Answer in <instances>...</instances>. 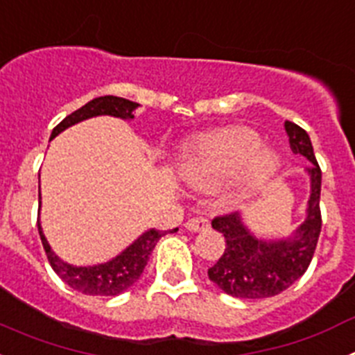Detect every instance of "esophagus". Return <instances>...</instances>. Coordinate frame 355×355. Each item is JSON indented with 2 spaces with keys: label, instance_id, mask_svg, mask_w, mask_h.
<instances>
[{
  "label": "esophagus",
  "instance_id": "esophagus-1",
  "mask_svg": "<svg viewBox=\"0 0 355 355\" xmlns=\"http://www.w3.org/2000/svg\"><path fill=\"white\" fill-rule=\"evenodd\" d=\"M184 227H187L188 231H202V229L209 227V220L205 218V216H192V218H188Z\"/></svg>",
  "mask_w": 355,
  "mask_h": 355
}]
</instances>
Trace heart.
Segmentation results:
<instances>
[{
    "instance_id": "b5f03b06",
    "label": "heart",
    "mask_w": 355,
    "mask_h": 355,
    "mask_svg": "<svg viewBox=\"0 0 355 355\" xmlns=\"http://www.w3.org/2000/svg\"><path fill=\"white\" fill-rule=\"evenodd\" d=\"M281 167L272 149H263L249 128H225L192 142L181 156V174L197 187H209L238 172L241 188L266 183Z\"/></svg>"
}]
</instances>
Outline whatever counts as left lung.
I'll return each mask as SVG.
<instances>
[{
  "mask_svg": "<svg viewBox=\"0 0 355 355\" xmlns=\"http://www.w3.org/2000/svg\"><path fill=\"white\" fill-rule=\"evenodd\" d=\"M290 147L295 155L306 156L311 165V197L307 202V216L297 229L293 238L279 241H263L254 238L241 224L238 213H225L211 220L213 229L224 234L225 249L218 261L208 268L209 281L238 299H266L290 288L297 279L306 274L315 256L322 213H320V190L322 171L313 153L309 135L295 122H284Z\"/></svg>",
  "mask_w": 355,
  "mask_h": 355,
  "instance_id": "8db88e82",
  "label": "left lung"
}]
</instances>
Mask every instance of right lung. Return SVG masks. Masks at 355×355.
Returning a JSON list of instances; mask_svg holds the SVG:
<instances>
[{"instance_id":"1","label":"right lung","mask_w":355,"mask_h":355,"mask_svg":"<svg viewBox=\"0 0 355 355\" xmlns=\"http://www.w3.org/2000/svg\"><path fill=\"white\" fill-rule=\"evenodd\" d=\"M139 106V103H133L130 99L117 96H103L96 97L80 110L72 112L71 115L64 119L58 126L53 130L51 139H55L56 135L67 130L69 126L76 124V122L85 121V119L96 117V115H114V117L121 119H133V110ZM40 199V192H39ZM39 225V234L42 240L44 250L48 256V261L51 265L53 270L58 274V277L64 281L65 284L72 288V290L80 291L85 295H103V297H110V295H119L122 291H126L128 288L133 286L139 277L142 275L144 268H146L149 256L153 249L156 247L159 238L163 234H167V231H159V229H149L147 233H144L139 240L135 241L133 245L128 247L124 252H121L117 258L112 261L103 263V265L96 266H72L69 263L62 261L58 256L51 250L48 240L42 234V229ZM174 231V229H172Z\"/></svg>"}]
</instances>
